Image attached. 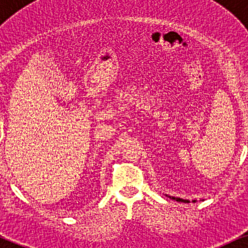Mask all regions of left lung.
Masks as SVG:
<instances>
[{"label": "left lung", "mask_w": 248, "mask_h": 248, "mask_svg": "<svg viewBox=\"0 0 248 248\" xmlns=\"http://www.w3.org/2000/svg\"><path fill=\"white\" fill-rule=\"evenodd\" d=\"M170 198L176 199V201H177V202H181V203H183V202H184V203H189V201H184V199H182V198H175V197H170ZM193 202H195V201H193Z\"/></svg>", "instance_id": "obj_1"}]
</instances>
